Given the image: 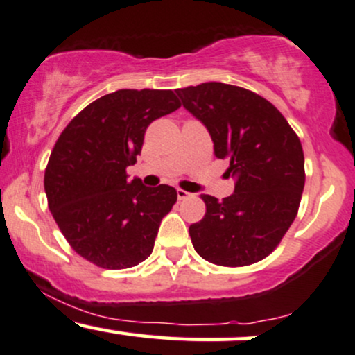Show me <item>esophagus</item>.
I'll return each instance as SVG.
<instances>
[{"label": "esophagus", "mask_w": 355, "mask_h": 355, "mask_svg": "<svg viewBox=\"0 0 355 355\" xmlns=\"http://www.w3.org/2000/svg\"><path fill=\"white\" fill-rule=\"evenodd\" d=\"M176 193H178V199H186L191 196V193H187V191H184V189H178Z\"/></svg>", "instance_id": "obj_1"}]
</instances>
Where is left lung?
<instances>
[{
  "mask_svg": "<svg viewBox=\"0 0 355 355\" xmlns=\"http://www.w3.org/2000/svg\"><path fill=\"white\" fill-rule=\"evenodd\" d=\"M176 94L237 178L223 201L202 194L206 216L189 226L196 252L229 268L264 259L297 214L306 182L301 141L268 99L244 87L202 83Z\"/></svg>",
  "mask_w": 355,
  "mask_h": 355,
  "instance_id": "obj_1",
  "label": "left lung"
}]
</instances>
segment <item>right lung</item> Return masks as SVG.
Listing matches in <instances>:
<instances>
[{"mask_svg":"<svg viewBox=\"0 0 355 355\" xmlns=\"http://www.w3.org/2000/svg\"><path fill=\"white\" fill-rule=\"evenodd\" d=\"M181 106L171 89H119L96 99L58 137L44 171L54 220L79 256L104 269L148 259L174 187L128 181L154 119Z\"/></svg>","mask_w":355,"mask_h":355,"instance_id":"obj_1","label":"right lung"}]
</instances>
